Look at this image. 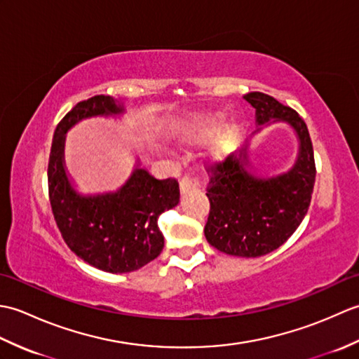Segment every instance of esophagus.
Masks as SVG:
<instances>
[{
	"instance_id": "34e87169",
	"label": "esophagus",
	"mask_w": 359,
	"mask_h": 359,
	"mask_svg": "<svg viewBox=\"0 0 359 359\" xmlns=\"http://www.w3.org/2000/svg\"><path fill=\"white\" fill-rule=\"evenodd\" d=\"M201 184H202V182H201L199 175L194 174V172H187V174L182 175V179H180V191L188 193V191H191V189L199 188Z\"/></svg>"
}]
</instances>
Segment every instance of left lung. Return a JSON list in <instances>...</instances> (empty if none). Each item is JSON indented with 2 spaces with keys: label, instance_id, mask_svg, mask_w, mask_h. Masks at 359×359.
<instances>
[{
  "label": "left lung",
  "instance_id": "left-lung-1",
  "mask_svg": "<svg viewBox=\"0 0 359 359\" xmlns=\"http://www.w3.org/2000/svg\"><path fill=\"white\" fill-rule=\"evenodd\" d=\"M245 100L256 109L259 125L271 118L288 121L301 140L296 165L273 179H256L243 168L245 148L239 157L228 156L222 162L205 165L210 174L205 238L222 253L257 257L279 248L306 217L316 165L309 129L299 114L262 93H250Z\"/></svg>",
  "mask_w": 359,
  "mask_h": 359
}]
</instances>
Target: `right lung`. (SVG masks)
<instances>
[{"instance_id": "obj_1", "label": "right lung", "mask_w": 359, "mask_h": 359, "mask_svg": "<svg viewBox=\"0 0 359 359\" xmlns=\"http://www.w3.org/2000/svg\"><path fill=\"white\" fill-rule=\"evenodd\" d=\"M121 111L111 95L79 102L57 125L48 163L49 201L65 242L83 261L108 273L139 270L162 253L157 219L180 197L177 179L158 180L144 170H135L114 194L81 197L71 188L63 166L65 133L85 117Z\"/></svg>"}]
</instances>
